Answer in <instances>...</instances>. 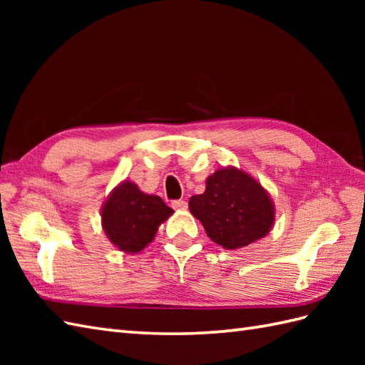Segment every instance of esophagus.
Segmentation results:
<instances>
[{
    "label": "esophagus",
    "instance_id": "esophagus-1",
    "mask_svg": "<svg viewBox=\"0 0 365 365\" xmlns=\"http://www.w3.org/2000/svg\"><path fill=\"white\" fill-rule=\"evenodd\" d=\"M173 208L174 210H187V207H188V204L185 202V200H182V199H178V200H173Z\"/></svg>",
    "mask_w": 365,
    "mask_h": 365
}]
</instances>
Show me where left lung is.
<instances>
[{"instance_id":"obj_1","label":"left lung","mask_w":365,"mask_h":365,"mask_svg":"<svg viewBox=\"0 0 365 365\" xmlns=\"http://www.w3.org/2000/svg\"><path fill=\"white\" fill-rule=\"evenodd\" d=\"M190 210L204 224L212 242L237 250L265 237L274 221L267 191L235 168L220 169L207 178L202 195L190 199Z\"/></svg>"}]
</instances>
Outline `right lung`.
<instances>
[{
	"instance_id": "right-lung-1",
	"label": "right lung",
	"mask_w": 365,
	"mask_h": 365,
	"mask_svg": "<svg viewBox=\"0 0 365 365\" xmlns=\"http://www.w3.org/2000/svg\"><path fill=\"white\" fill-rule=\"evenodd\" d=\"M173 213L165 200L139 191L135 183L123 182L108 197L102 222L111 242L125 252H139L149 245L158 226Z\"/></svg>"
}]
</instances>
